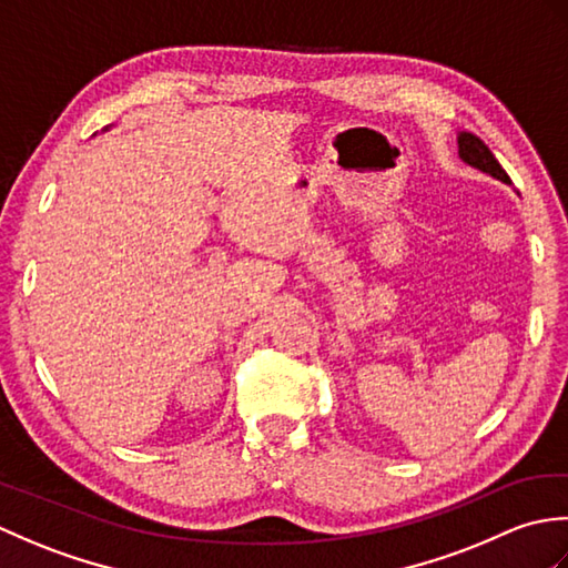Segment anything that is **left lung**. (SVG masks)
<instances>
[{"instance_id":"left-lung-1","label":"left lung","mask_w":568,"mask_h":568,"mask_svg":"<svg viewBox=\"0 0 568 568\" xmlns=\"http://www.w3.org/2000/svg\"><path fill=\"white\" fill-rule=\"evenodd\" d=\"M456 141H458V159L468 163L470 168H478L480 173H488L496 180H500V183L510 185L508 173L503 171V165L496 161V155L490 153V149L476 134H468V131H458Z\"/></svg>"}]
</instances>
